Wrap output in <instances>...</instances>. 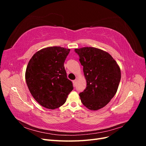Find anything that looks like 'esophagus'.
<instances>
[{
  "label": "esophagus",
  "instance_id": "1",
  "mask_svg": "<svg viewBox=\"0 0 146 146\" xmlns=\"http://www.w3.org/2000/svg\"><path fill=\"white\" fill-rule=\"evenodd\" d=\"M73 85H74V86L75 87L76 85H77V80H73Z\"/></svg>",
  "mask_w": 146,
  "mask_h": 146
}]
</instances>
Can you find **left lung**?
I'll list each match as a JSON object with an SVG mask.
<instances>
[{"mask_svg": "<svg viewBox=\"0 0 146 146\" xmlns=\"http://www.w3.org/2000/svg\"><path fill=\"white\" fill-rule=\"evenodd\" d=\"M83 66L86 88L79 94L83 105L98 110L107 105L116 94L121 80V70L108 53L94 47L76 48Z\"/></svg>", "mask_w": 146, "mask_h": 146, "instance_id": "left-lung-1", "label": "left lung"}]
</instances>
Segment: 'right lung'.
<instances>
[{"instance_id": "add662e5", "label": "right lung", "mask_w": 146, "mask_h": 146, "mask_svg": "<svg viewBox=\"0 0 146 146\" xmlns=\"http://www.w3.org/2000/svg\"><path fill=\"white\" fill-rule=\"evenodd\" d=\"M69 48L49 47L34 54L25 72V80L33 98L42 107L54 110L63 105L73 90L64 63Z\"/></svg>"}]
</instances>
